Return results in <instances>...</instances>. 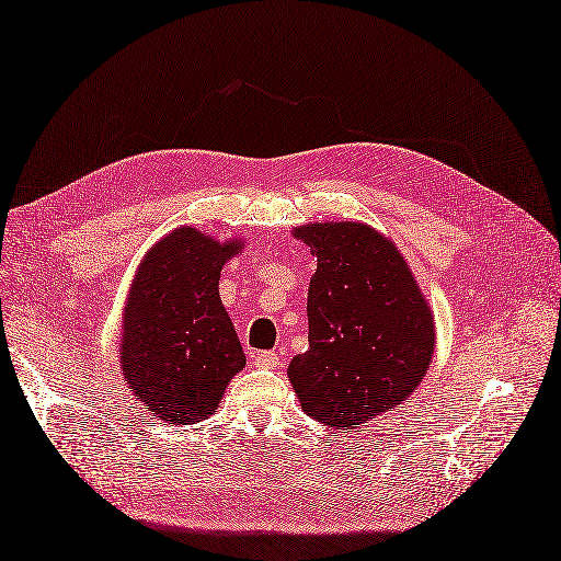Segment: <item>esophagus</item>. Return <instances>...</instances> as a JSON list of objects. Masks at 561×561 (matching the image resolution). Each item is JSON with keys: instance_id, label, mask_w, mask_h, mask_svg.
Masks as SVG:
<instances>
[{"instance_id": "34e87169", "label": "esophagus", "mask_w": 561, "mask_h": 561, "mask_svg": "<svg viewBox=\"0 0 561 561\" xmlns=\"http://www.w3.org/2000/svg\"><path fill=\"white\" fill-rule=\"evenodd\" d=\"M253 363H255V367H263V369H275V367L279 365V355H277V353H270V351L255 353V355H253Z\"/></svg>"}]
</instances>
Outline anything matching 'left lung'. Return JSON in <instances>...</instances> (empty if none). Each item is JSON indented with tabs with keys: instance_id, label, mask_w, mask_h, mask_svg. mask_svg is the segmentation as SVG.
<instances>
[{
	"instance_id": "obj_1",
	"label": "left lung",
	"mask_w": 561,
	"mask_h": 561,
	"mask_svg": "<svg viewBox=\"0 0 561 561\" xmlns=\"http://www.w3.org/2000/svg\"><path fill=\"white\" fill-rule=\"evenodd\" d=\"M294 237L318 255L306 353L289 365L300 408L334 428L393 410L434 360L436 329L396 243L365 222H312Z\"/></svg>"
}]
</instances>
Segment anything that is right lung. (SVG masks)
<instances>
[{"instance_id": "1", "label": "right lung", "mask_w": 561, "mask_h": 561, "mask_svg": "<svg viewBox=\"0 0 561 561\" xmlns=\"http://www.w3.org/2000/svg\"><path fill=\"white\" fill-rule=\"evenodd\" d=\"M241 247L184 225L139 263L123 312L121 369L153 417L175 426L210 417L247 365L218 291L222 265Z\"/></svg>"}]
</instances>
